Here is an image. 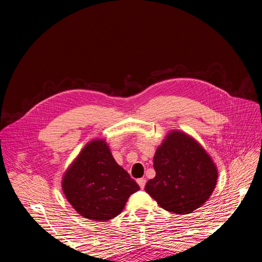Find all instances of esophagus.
Returning a JSON list of instances; mask_svg holds the SVG:
<instances>
[{"instance_id": "obj_1", "label": "esophagus", "mask_w": 262, "mask_h": 262, "mask_svg": "<svg viewBox=\"0 0 262 262\" xmlns=\"http://www.w3.org/2000/svg\"><path fill=\"white\" fill-rule=\"evenodd\" d=\"M138 184H139V186H140L141 189H143V188L145 187V184H146L145 178H140V179H138Z\"/></svg>"}]
</instances>
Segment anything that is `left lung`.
Instances as JSON below:
<instances>
[{
	"label": "left lung",
	"instance_id": "8db88e82",
	"mask_svg": "<svg viewBox=\"0 0 262 262\" xmlns=\"http://www.w3.org/2000/svg\"><path fill=\"white\" fill-rule=\"evenodd\" d=\"M156 175L145 191L161 208L176 214H189L208 201L217 182V168L211 156L187 133L170 131L157 147Z\"/></svg>",
	"mask_w": 262,
	"mask_h": 262
}]
</instances>
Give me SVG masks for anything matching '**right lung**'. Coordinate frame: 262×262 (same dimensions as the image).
<instances>
[{
  "label": "right lung",
  "instance_id": "add662e5",
  "mask_svg": "<svg viewBox=\"0 0 262 262\" xmlns=\"http://www.w3.org/2000/svg\"><path fill=\"white\" fill-rule=\"evenodd\" d=\"M139 189L102 139L89 142L62 179L63 193L73 209L85 219L99 222L119 215Z\"/></svg>",
  "mask_w": 262,
  "mask_h": 262
}]
</instances>
